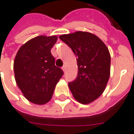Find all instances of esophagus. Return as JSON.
Instances as JSON below:
<instances>
[{
    "label": "esophagus",
    "mask_w": 134,
    "mask_h": 134,
    "mask_svg": "<svg viewBox=\"0 0 134 134\" xmlns=\"http://www.w3.org/2000/svg\"><path fill=\"white\" fill-rule=\"evenodd\" d=\"M62 69L63 70V71H65V65H63V66L62 67Z\"/></svg>",
    "instance_id": "esophagus-1"
}]
</instances>
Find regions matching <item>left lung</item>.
<instances>
[{"instance_id":"obj_1","label":"left lung","mask_w":134,"mask_h":134,"mask_svg":"<svg viewBox=\"0 0 134 134\" xmlns=\"http://www.w3.org/2000/svg\"><path fill=\"white\" fill-rule=\"evenodd\" d=\"M77 57V76L69 83L76 100L86 104L105 90L110 73V55L105 44L95 35L77 31L59 37Z\"/></svg>"}]
</instances>
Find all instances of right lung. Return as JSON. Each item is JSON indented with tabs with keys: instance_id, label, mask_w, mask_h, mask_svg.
Masks as SVG:
<instances>
[{
	"instance_id": "obj_1",
	"label": "right lung",
	"mask_w": 134,
	"mask_h": 134,
	"mask_svg": "<svg viewBox=\"0 0 134 134\" xmlns=\"http://www.w3.org/2000/svg\"><path fill=\"white\" fill-rule=\"evenodd\" d=\"M56 36H39L23 44L15 56L14 72L16 83L24 97L36 104L51 100L63 71L55 65L51 50Z\"/></svg>"
}]
</instances>
